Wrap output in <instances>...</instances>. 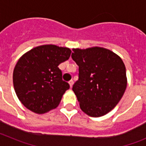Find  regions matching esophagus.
Segmentation results:
<instances>
[{"label":"esophagus","mask_w":146,"mask_h":146,"mask_svg":"<svg viewBox=\"0 0 146 146\" xmlns=\"http://www.w3.org/2000/svg\"><path fill=\"white\" fill-rule=\"evenodd\" d=\"M69 86H70V88H72V86H73V84H74V81L70 80L69 82Z\"/></svg>","instance_id":"1"}]
</instances>
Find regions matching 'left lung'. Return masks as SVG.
<instances>
[{
    "mask_svg": "<svg viewBox=\"0 0 146 146\" xmlns=\"http://www.w3.org/2000/svg\"><path fill=\"white\" fill-rule=\"evenodd\" d=\"M72 58L79 66L72 90L82 111L100 117L116 106L126 88V67L121 58L102 47L73 49Z\"/></svg>",
    "mask_w": 146,
    "mask_h": 146,
    "instance_id": "8db88e82",
    "label": "left lung"
}]
</instances>
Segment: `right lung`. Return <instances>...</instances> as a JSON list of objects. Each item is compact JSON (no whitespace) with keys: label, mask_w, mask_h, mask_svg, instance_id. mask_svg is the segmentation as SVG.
Instances as JSON below:
<instances>
[{"label":"right lung","mask_w":146,"mask_h":146,"mask_svg":"<svg viewBox=\"0 0 146 146\" xmlns=\"http://www.w3.org/2000/svg\"><path fill=\"white\" fill-rule=\"evenodd\" d=\"M70 49L42 45L22 56L13 73L15 92L22 104L38 114L54 109L70 88L62 79L58 65L69 58Z\"/></svg>","instance_id":"1"}]
</instances>
